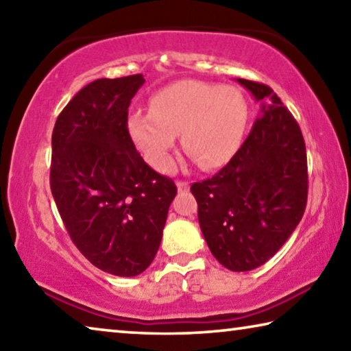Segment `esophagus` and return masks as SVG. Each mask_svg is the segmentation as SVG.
<instances>
[{
  "label": "esophagus",
  "mask_w": 351,
  "mask_h": 351,
  "mask_svg": "<svg viewBox=\"0 0 351 351\" xmlns=\"http://www.w3.org/2000/svg\"><path fill=\"white\" fill-rule=\"evenodd\" d=\"M176 187H178V192L184 193V192H189L190 184L186 182V181H178V182H176Z\"/></svg>",
  "instance_id": "1"
}]
</instances>
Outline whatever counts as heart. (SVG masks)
<instances>
[{"label": "heart", "mask_w": 351, "mask_h": 351, "mask_svg": "<svg viewBox=\"0 0 351 351\" xmlns=\"http://www.w3.org/2000/svg\"><path fill=\"white\" fill-rule=\"evenodd\" d=\"M249 108L234 86L181 80L158 91L150 111L128 116V134L145 161L158 171L173 164L176 136L201 167H223L232 159L246 132Z\"/></svg>", "instance_id": "obj_1"}]
</instances>
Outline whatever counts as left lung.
<instances>
[{
  "label": "left lung",
  "instance_id": "1",
  "mask_svg": "<svg viewBox=\"0 0 351 351\" xmlns=\"http://www.w3.org/2000/svg\"><path fill=\"white\" fill-rule=\"evenodd\" d=\"M261 116L228 165L190 187L210 252L241 272L266 263L294 232L308 197L305 141L293 114L263 83L237 79Z\"/></svg>",
  "mask_w": 351,
  "mask_h": 351
}]
</instances>
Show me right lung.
<instances>
[{
	"instance_id": "add662e5",
	"label": "right lung",
	"mask_w": 351,
	"mask_h": 351,
	"mask_svg": "<svg viewBox=\"0 0 351 351\" xmlns=\"http://www.w3.org/2000/svg\"><path fill=\"white\" fill-rule=\"evenodd\" d=\"M144 75L99 79L75 94L52 132L51 192L77 249L108 274L134 277L156 255L175 182L154 171L128 134Z\"/></svg>"
}]
</instances>
